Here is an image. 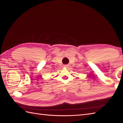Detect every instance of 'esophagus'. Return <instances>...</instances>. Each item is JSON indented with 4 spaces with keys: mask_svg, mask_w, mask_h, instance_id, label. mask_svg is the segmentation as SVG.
Segmentation results:
<instances>
[{
    "mask_svg": "<svg viewBox=\"0 0 123 123\" xmlns=\"http://www.w3.org/2000/svg\"><path fill=\"white\" fill-rule=\"evenodd\" d=\"M64 67L68 68V65H65L64 66Z\"/></svg>",
    "mask_w": 123,
    "mask_h": 123,
    "instance_id": "1",
    "label": "esophagus"
}]
</instances>
